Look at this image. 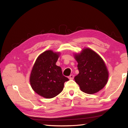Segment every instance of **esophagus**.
Instances as JSON below:
<instances>
[{
    "mask_svg": "<svg viewBox=\"0 0 128 128\" xmlns=\"http://www.w3.org/2000/svg\"><path fill=\"white\" fill-rule=\"evenodd\" d=\"M74 78V75H72V74L70 75L69 76V78L70 80H72L73 78Z\"/></svg>",
    "mask_w": 128,
    "mask_h": 128,
    "instance_id": "obj_1",
    "label": "esophagus"
}]
</instances>
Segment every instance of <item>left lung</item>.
Listing matches in <instances>:
<instances>
[{"label": "left lung", "instance_id": "1", "mask_svg": "<svg viewBox=\"0 0 128 128\" xmlns=\"http://www.w3.org/2000/svg\"><path fill=\"white\" fill-rule=\"evenodd\" d=\"M78 62L79 73L74 78L81 90L88 94H94L102 90L107 84L108 72L104 61L94 51L85 48L75 54Z\"/></svg>", "mask_w": 128, "mask_h": 128}]
</instances>
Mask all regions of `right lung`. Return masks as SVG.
Listing matches in <instances>:
<instances>
[{"label":"right lung","instance_id":"1","mask_svg":"<svg viewBox=\"0 0 128 128\" xmlns=\"http://www.w3.org/2000/svg\"><path fill=\"white\" fill-rule=\"evenodd\" d=\"M59 53L46 50L38 56L32 68L30 82L34 91L46 98L56 97L62 91L69 78L62 74L56 62Z\"/></svg>","mask_w":128,"mask_h":128}]
</instances>
